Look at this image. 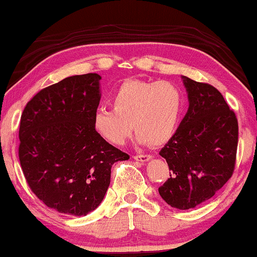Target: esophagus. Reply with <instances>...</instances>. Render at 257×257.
I'll list each match as a JSON object with an SVG mask.
<instances>
[{"instance_id":"1","label":"esophagus","mask_w":257,"mask_h":257,"mask_svg":"<svg viewBox=\"0 0 257 257\" xmlns=\"http://www.w3.org/2000/svg\"><path fill=\"white\" fill-rule=\"evenodd\" d=\"M137 162H140V163H146L148 160L152 159V157L148 156V154H140V156H134L133 157Z\"/></svg>"}]
</instances>
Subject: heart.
<instances>
[{"instance_id":"1","label":"heart","mask_w":257,"mask_h":257,"mask_svg":"<svg viewBox=\"0 0 257 257\" xmlns=\"http://www.w3.org/2000/svg\"><path fill=\"white\" fill-rule=\"evenodd\" d=\"M112 109L94 113V131L120 146L137 131L139 144L162 146L174 137L183 110V94L174 83L126 80L111 97Z\"/></svg>"}]
</instances>
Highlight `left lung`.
Here are the masks:
<instances>
[{"label":"left lung","instance_id":"obj_1","mask_svg":"<svg viewBox=\"0 0 257 257\" xmlns=\"http://www.w3.org/2000/svg\"><path fill=\"white\" fill-rule=\"evenodd\" d=\"M182 79L189 107L159 152L171 170L159 194L174 208L190 209L214 196L232 176L238 122L217 88Z\"/></svg>","mask_w":257,"mask_h":257}]
</instances>
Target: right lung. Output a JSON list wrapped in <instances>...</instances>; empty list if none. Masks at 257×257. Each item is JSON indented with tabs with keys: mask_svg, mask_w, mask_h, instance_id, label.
Segmentation results:
<instances>
[{
	"mask_svg": "<svg viewBox=\"0 0 257 257\" xmlns=\"http://www.w3.org/2000/svg\"><path fill=\"white\" fill-rule=\"evenodd\" d=\"M100 79L95 73L63 79L38 92L21 115L25 178L39 200L63 214L94 211L109 188L113 164L129 159L94 131Z\"/></svg>",
	"mask_w": 257,
	"mask_h": 257,
	"instance_id": "right-lung-1",
	"label": "right lung"
}]
</instances>
